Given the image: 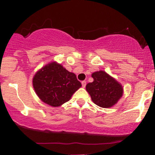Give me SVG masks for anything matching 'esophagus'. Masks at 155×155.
Returning <instances> with one entry per match:
<instances>
[{"label": "esophagus", "mask_w": 155, "mask_h": 155, "mask_svg": "<svg viewBox=\"0 0 155 155\" xmlns=\"http://www.w3.org/2000/svg\"><path fill=\"white\" fill-rule=\"evenodd\" d=\"M82 87H85V86H86V82H85V81H82Z\"/></svg>", "instance_id": "esophagus-1"}]
</instances>
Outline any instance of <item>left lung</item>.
Masks as SVG:
<instances>
[{
    "instance_id": "8db88e82",
    "label": "left lung",
    "mask_w": 155,
    "mask_h": 155,
    "mask_svg": "<svg viewBox=\"0 0 155 155\" xmlns=\"http://www.w3.org/2000/svg\"><path fill=\"white\" fill-rule=\"evenodd\" d=\"M91 76L94 81L87 84L86 90L92 101L103 108H109L115 105L122 96V86L102 70L93 73Z\"/></svg>"
}]
</instances>
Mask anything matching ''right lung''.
Wrapping results in <instances>:
<instances>
[{"label": "right lung", "mask_w": 155, "mask_h": 155, "mask_svg": "<svg viewBox=\"0 0 155 155\" xmlns=\"http://www.w3.org/2000/svg\"><path fill=\"white\" fill-rule=\"evenodd\" d=\"M33 86L43 102L56 107L68 102L82 84L74 73L51 62L36 73Z\"/></svg>", "instance_id": "1"}]
</instances>
